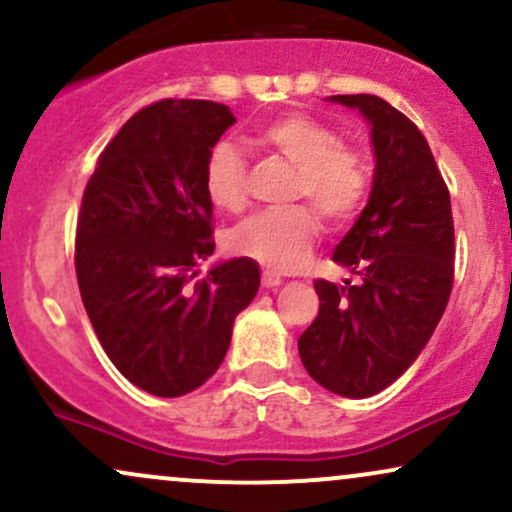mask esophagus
Wrapping results in <instances>:
<instances>
[{
	"instance_id": "34e87169",
	"label": "esophagus",
	"mask_w": 512,
	"mask_h": 512,
	"mask_svg": "<svg viewBox=\"0 0 512 512\" xmlns=\"http://www.w3.org/2000/svg\"><path fill=\"white\" fill-rule=\"evenodd\" d=\"M281 276L276 274V272H269V269H264L262 272V286L264 288H276V286H281Z\"/></svg>"
}]
</instances>
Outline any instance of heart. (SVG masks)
Returning <instances> with one entry per match:
<instances>
[{
	"label": "heart",
	"instance_id": "obj_1",
	"mask_svg": "<svg viewBox=\"0 0 512 512\" xmlns=\"http://www.w3.org/2000/svg\"><path fill=\"white\" fill-rule=\"evenodd\" d=\"M255 140L283 162L298 169L293 200H312L334 224H346L360 212L369 195V169L360 152L341 145L329 123L310 114L291 112L257 128ZM205 195L217 209L238 212L248 200V164L231 140H219L205 162ZM322 231L317 212L298 205L260 212L240 221L229 233V248L236 255L291 272L307 260Z\"/></svg>",
	"mask_w": 512,
	"mask_h": 512
}]
</instances>
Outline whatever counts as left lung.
Segmentation results:
<instances>
[{
  "label": "left lung",
  "instance_id": "obj_1",
  "mask_svg": "<svg viewBox=\"0 0 512 512\" xmlns=\"http://www.w3.org/2000/svg\"><path fill=\"white\" fill-rule=\"evenodd\" d=\"M369 123L374 181L367 207L334 250L357 283L319 279V315L300 360L326 391L369 398L422 353L453 288V214L420 128L377 95H334Z\"/></svg>",
  "mask_w": 512,
  "mask_h": 512
}]
</instances>
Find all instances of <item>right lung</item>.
<instances>
[{"label":"right lung","instance_id":"obj_1","mask_svg":"<svg viewBox=\"0 0 512 512\" xmlns=\"http://www.w3.org/2000/svg\"><path fill=\"white\" fill-rule=\"evenodd\" d=\"M233 123L219 102L150 104L123 123L85 186L80 298L109 360L152 396H186L205 384L260 288L250 257L197 279V264L214 252L205 162Z\"/></svg>","mask_w":512,"mask_h":512}]
</instances>
